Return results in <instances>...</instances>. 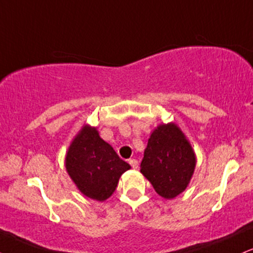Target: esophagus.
<instances>
[{"label": "esophagus", "mask_w": 253, "mask_h": 253, "mask_svg": "<svg viewBox=\"0 0 253 253\" xmlns=\"http://www.w3.org/2000/svg\"><path fill=\"white\" fill-rule=\"evenodd\" d=\"M129 164H130V167L133 168V169H136V168H138V165H139V162L136 161V159H129Z\"/></svg>", "instance_id": "34e87169"}]
</instances>
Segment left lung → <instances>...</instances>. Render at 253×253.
Instances as JSON below:
<instances>
[{"label":"left lung","mask_w":253,"mask_h":253,"mask_svg":"<svg viewBox=\"0 0 253 253\" xmlns=\"http://www.w3.org/2000/svg\"><path fill=\"white\" fill-rule=\"evenodd\" d=\"M195 164V153L182 130L175 124H168L151 134L140 171L158 195L173 199L189 184Z\"/></svg>","instance_id":"obj_1"}]
</instances>
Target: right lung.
Masks as SVG:
<instances>
[{
  "instance_id": "add662e5",
  "label": "right lung",
  "mask_w": 253,
  "mask_h": 253,
  "mask_svg": "<svg viewBox=\"0 0 253 253\" xmlns=\"http://www.w3.org/2000/svg\"><path fill=\"white\" fill-rule=\"evenodd\" d=\"M69 175L85 196L104 201L117 189L129 164L100 138L96 128L83 127L69 147L65 159Z\"/></svg>"
}]
</instances>
